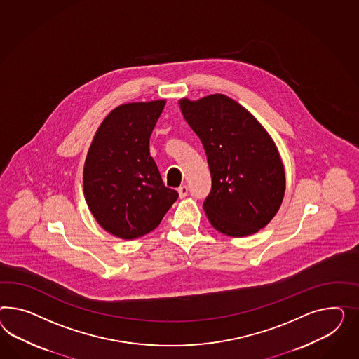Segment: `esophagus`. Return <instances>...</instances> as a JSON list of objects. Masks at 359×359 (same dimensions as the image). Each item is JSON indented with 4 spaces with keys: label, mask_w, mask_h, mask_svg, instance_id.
Returning <instances> with one entry per match:
<instances>
[{
    "label": "esophagus",
    "mask_w": 359,
    "mask_h": 359,
    "mask_svg": "<svg viewBox=\"0 0 359 359\" xmlns=\"http://www.w3.org/2000/svg\"><path fill=\"white\" fill-rule=\"evenodd\" d=\"M177 192H179L180 198H184L185 196L188 194V187H187V185H180V187L177 188Z\"/></svg>",
    "instance_id": "obj_1"
}]
</instances>
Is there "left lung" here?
I'll use <instances>...</instances> for the list:
<instances>
[{"mask_svg":"<svg viewBox=\"0 0 359 359\" xmlns=\"http://www.w3.org/2000/svg\"><path fill=\"white\" fill-rule=\"evenodd\" d=\"M180 108L210 170L208 219L229 236L257 233L278 212L285 194V171L271 136L244 107L221 94L183 99Z\"/></svg>","mask_w":359,"mask_h":359,"instance_id":"obj_1","label":"left lung"}]
</instances>
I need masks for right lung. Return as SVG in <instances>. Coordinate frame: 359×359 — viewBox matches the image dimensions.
Masks as SVG:
<instances>
[{
    "label": "right lung",
    "mask_w": 359,
    "mask_h": 359,
    "mask_svg": "<svg viewBox=\"0 0 359 359\" xmlns=\"http://www.w3.org/2000/svg\"><path fill=\"white\" fill-rule=\"evenodd\" d=\"M165 100L117 107L99 126L85 170V198L99 224L123 239L153 231L177 200L150 156Z\"/></svg>",
    "instance_id": "add662e5"
}]
</instances>
